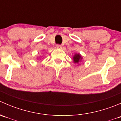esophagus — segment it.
<instances>
[{"label": "esophagus", "instance_id": "34e87169", "mask_svg": "<svg viewBox=\"0 0 121 121\" xmlns=\"http://www.w3.org/2000/svg\"><path fill=\"white\" fill-rule=\"evenodd\" d=\"M57 48H62L61 45H60V44H57Z\"/></svg>", "mask_w": 121, "mask_h": 121}]
</instances>
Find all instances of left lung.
<instances>
[{
	"label": "left lung",
	"mask_w": 121,
	"mask_h": 121,
	"mask_svg": "<svg viewBox=\"0 0 121 121\" xmlns=\"http://www.w3.org/2000/svg\"><path fill=\"white\" fill-rule=\"evenodd\" d=\"M82 59V57H81V56L80 54H75L73 56V61L74 62V63H80Z\"/></svg>",
	"instance_id": "1"
}]
</instances>
